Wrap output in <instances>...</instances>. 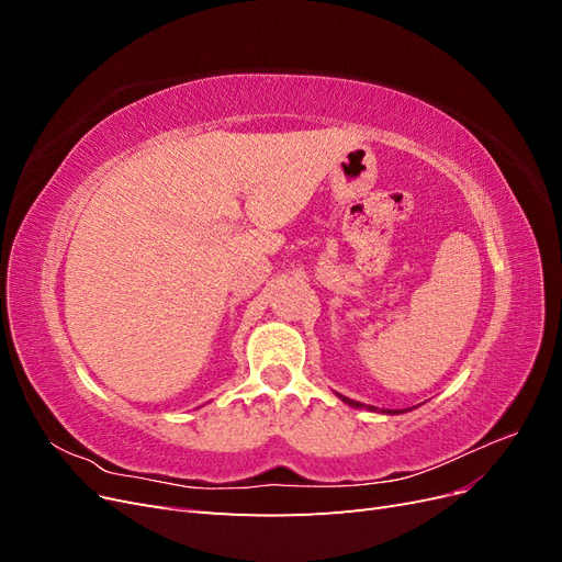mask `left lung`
Masks as SVG:
<instances>
[{
	"mask_svg": "<svg viewBox=\"0 0 562 562\" xmlns=\"http://www.w3.org/2000/svg\"><path fill=\"white\" fill-rule=\"evenodd\" d=\"M339 398H342L347 405H351V407H363V403H359V401H351V398H347V396H342V394H337ZM368 411H372V413H375L378 411V407L375 405H368ZM384 413V411H382ZM386 415H396V411L394 413H391V411H386Z\"/></svg>",
	"mask_w": 562,
	"mask_h": 562,
	"instance_id": "obj_1",
	"label": "left lung"
}]
</instances>
